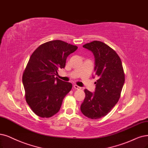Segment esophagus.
I'll return each mask as SVG.
<instances>
[{
	"instance_id": "esophagus-1",
	"label": "esophagus",
	"mask_w": 148,
	"mask_h": 148,
	"mask_svg": "<svg viewBox=\"0 0 148 148\" xmlns=\"http://www.w3.org/2000/svg\"><path fill=\"white\" fill-rule=\"evenodd\" d=\"M74 88L75 89H76V90H80V89H81V87H80V86H79L77 85H74Z\"/></svg>"
}]
</instances>
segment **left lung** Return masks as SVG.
<instances>
[{
	"instance_id": "left-lung-1",
	"label": "left lung",
	"mask_w": 148,
	"mask_h": 148,
	"mask_svg": "<svg viewBox=\"0 0 148 148\" xmlns=\"http://www.w3.org/2000/svg\"><path fill=\"white\" fill-rule=\"evenodd\" d=\"M84 47L91 51L95 58V72L98 79L94 93L84 90L85 97L80 106L82 113L97 119L110 112L118 102L125 81L122 62L117 53L99 41L86 43Z\"/></svg>"
}]
</instances>
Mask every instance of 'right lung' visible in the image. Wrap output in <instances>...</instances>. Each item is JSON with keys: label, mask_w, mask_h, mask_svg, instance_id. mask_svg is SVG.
Returning a JSON list of instances; mask_svg holds the SVG:
<instances>
[{"label": "right lung", "mask_w": 148, "mask_h": 148, "mask_svg": "<svg viewBox=\"0 0 148 148\" xmlns=\"http://www.w3.org/2000/svg\"><path fill=\"white\" fill-rule=\"evenodd\" d=\"M77 46L61 40L42 44L30 57L24 71L23 83L27 103L36 115L50 118L60 110L72 84L55 77L65 67L68 56Z\"/></svg>", "instance_id": "add662e5"}]
</instances>
